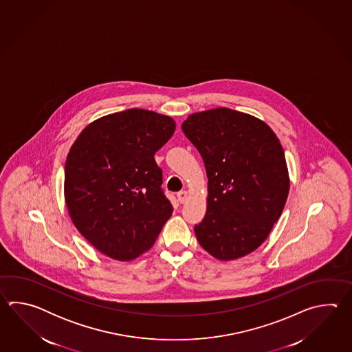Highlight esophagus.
Wrapping results in <instances>:
<instances>
[{
  "label": "esophagus",
  "instance_id": "1",
  "mask_svg": "<svg viewBox=\"0 0 352 352\" xmlns=\"http://www.w3.org/2000/svg\"><path fill=\"white\" fill-rule=\"evenodd\" d=\"M177 200L179 204H184L187 200V191H179L177 192Z\"/></svg>",
  "mask_w": 352,
  "mask_h": 352
}]
</instances>
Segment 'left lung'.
Segmentation results:
<instances>
[{"mask_svg": "<svg viewBox=\"0 0 352 352\" xmlns=\"http://www.w3.org/2000/svg\"><path fill=\"white\" fill-rule=\"evenodd\" d=\"M182 131L208 175V210L195 234L209 254L232 261L268 238L285 208L289 176L285 151L267 123L215 108L194 113Z\"/></svg>", "mask_w": 352, "mask_h": 352, "instance_id": "1", "label": "left lung"}]
</instances>
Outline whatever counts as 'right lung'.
Segmentation results:
<instances>
[{"mask_svg": "<svg viewBox=\"0 0 352 352\" xmlns=\"http://www.w3.org/2000/svg\"><path fill=\"white\" fill-rule=\"evenodd\" d=\"M175 128L167 116L132 108L94 120L73 143L65 162L67 211L100 253L135 259L173 215L153 156Z\"/></svg>", "mask_w": 352, "mask_h": 352, "instance_id": "obj_1", "label": "right lung"}]
</instances>
